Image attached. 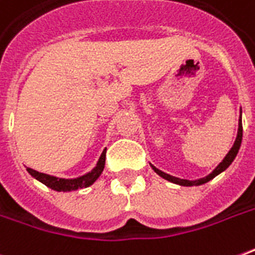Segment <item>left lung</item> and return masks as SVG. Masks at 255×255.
I'll use <instances>...</instances> for the list:
<instances>
[{
	"instance_id": "1",
	"label": "left lung",
	"mask_w": 255,
	"mask_h": 255,
	"mask_svg": "<svg viewBox=\"0 0 255 255\" xmlns=\"http://www.w3.org/2000/svg\"><path fill=\"white\" fill-rule=\"evenodd\" d=\"M242 138H243V126H242V113H240V119H239V129H238V136H236V140H235V143H233L232 149L228 152V154L225 156V158L221 161L220 164L217 165V168H215L210 175L204 178H200V179H196V181H188V179H181V178H175V177H171L168 174H165L163 171H160L158 168H156L154 165H152V168L156 172H157L160 177H163L167 181H170L172 183H178V185H181V186H195V185H203V183L208 182V181H211L213 178H215L218 174H221L222 171H225L229 167V165L232 164V161L236 157V154L239 152L240 145H242Z\"/></svg>"
}]
</instances>
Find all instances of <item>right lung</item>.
<instances>
[{
	"instance_id": "1",
	"label": "right lung",
	"mask_w": 255,
	"mask_h": 255,
	"mask_svg": "<svg viewBox=\"0 0 255 255\" xmlns=\"http://www.w3.org/2000/svg\"><path fill=\"white\" fill-rule=\"evenodd\" d=\"M105 160H106V149L101 154V157H99L97 163V167L94 170L83 175V177L74 178V179H63V178L52 177V175H48V174H44V172H38V171L33 170V168H27V171L31 177L38 179L40 182L47 185L48 188H51V189L58 190V192H72V190L87 188V186H90V185L95 182L99 178V175L102 174L103 168H105Z\"/></svg>"
}]
</instances>
